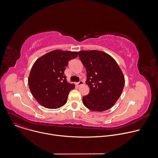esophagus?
Listing matches in <instances>:
<instances>
[{
    "mask_svg": "<svg viewBox=\"0 0 158 158\" xmlns=\"http://www.w3.org/2000/svg\"><path fill=\"white\" fill-rule=\"evenodd\" d=\"M82 84H84V82L82 81H80L79 82H77V83H76V85H77V86H80V85H82Z\"/></svg>",
    "mask_w": 158,
    "mask_h": 158,
    "instance_id": "esophagus-1",
    "label": "esophagus"
}]
</instances>
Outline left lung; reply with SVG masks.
I'll list each match as a JSON object with an SVG mask.
<instances>
[{
    "label": "left lung",
    "instance_id": "1",
    "mask_svg": "<svg viewBox=\"0 0 158 158\" xmlns=\"http://www.w3.org/2000/svg\"><path fill=\"white\" fill-rule=\"evenodd\" d=\"M79 58L87 71L90 92L82 97L85 107L94 111H104L113 107L123 90L125 79L114 59L98 50L78 52Z\"/></svg>",
    "mask_w": 158,
    "mask_h": 158
}]
</instances>
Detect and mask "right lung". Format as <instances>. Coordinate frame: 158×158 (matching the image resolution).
<instances>
[{
    "mask_svg": "<svg viewBox=\"0 0 158 158\" xmlns=\"http://www.w3.org/2000/svg\"><path fill=\"white\" fill-rule=\"evenodd\" d=\"M77 55V52L56 50L42 56L34 63L28 85L40 105L56 109L66 103L68 94L75 85L67 82L64 72L68 61Z\"/></svg>",
    "mask_w": 158,
    "mask_h": 158,
    "instance_id": "right-lung-1",
    "label": "right lung"
}]
</instances>
